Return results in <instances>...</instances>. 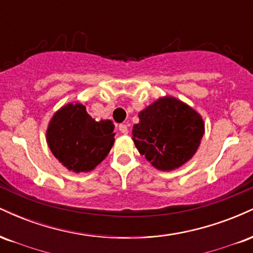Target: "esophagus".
Returning <instances> with one entry per match:
<instances>
[{
    "label": "esophagus",
    "mask_w": 253,
    "mask_h": 253,
    "mask_svg": "<svg viewBox=\"0 0 253 253\" xmlns=\"http://www.w3.org/2000/svg\"><path fill=\"white\" fill-rule=\"evenodd\" d=\"M119 130H120L123 134H127V133H128V128H127V126L125 124L119 125Z\"/></svg>",
    "instance_id": "obj_1"
}]
</instances>
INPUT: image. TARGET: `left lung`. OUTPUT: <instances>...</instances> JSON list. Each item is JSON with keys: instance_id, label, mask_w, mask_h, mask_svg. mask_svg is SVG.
Returning <instances> with one entry per match:
<instances>
[{"instance_id": "obj_1", "label": "left lung", "mask_w": 253, "mask_h": 253, "mask_svg": "<svg viewBox=\"0 0 253 253\" xmlns=\"http://www.w3.org/2000/svg\"><path fill=\"white\" fill-rule=\"evenodd\" d=\"M132 134L141 156L156 169L171 171L195 155L205 134V124L188 104L165 96L139 113V124L133 126Z\"/></svg>"}]
</instances>
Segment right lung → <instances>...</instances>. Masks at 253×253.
<instances>
[{"label": "right lung", "instance_id": "1", "mask_svg": "<svg viewBox=\"0 0 253 253\" xmlns=\"http://www.w3.org/2000/svg\"><path fill=\"white\" fill-rule=\"evenodd\" d=\"M114 125L110 120L95 121L85 106L69 103L54 113L46 140L51 152L74 172H88L101 163L114 144Z\"/></svg>", "mask_w": 253, "mask_h": 253}]
</instances>
